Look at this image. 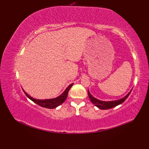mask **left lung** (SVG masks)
Instances as JSON below:
<instances>
[{
  "label": "left lung",
  "mask_w": 149,
  "mask_h": 149,
  "mask_svg": "<svg viewBox=\"0 0 149 149\" xmlns=\"http://www.w3.org/2000/svg\"><path fill=\"white\" fill-rule=\"evenodd\" d=\"M131 91L125 97L120 99V100L112 101H103L99 100L93 97L91 94H90L89 90L88 91V96L90 99V101L92 102L93 104H94L96 107L100 108L101 109H111V108L117 106H118L120 104L123 103V102H124V101L126 100V99L128 97Z\"/></svg>",
  "instance_id": "1"
}]
</instances>
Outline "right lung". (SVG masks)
<instances>
[{"label":"right lung","instance_id":"add662e5","mask_svg":"<svg viewBox=\"0 0 149 149\" xmlns=\"http://www.w3.org/2000/svg\"><path fill=\"white\" fill-rule=\"evenodd\" d=\"M73 84L72 83L70 85H69L67 87V88L65 89V91L60 96H59L56 98L49 99V100H36V99H34L32 97L30 96L29 94L24 91V89H23L25 95L27 96L30 100L33 101L36 104H37L38 105L42 106L43 107L48 108V109H53V108H55L58 106H59L61 104L64 102V101L66 100V99L67 97L69 90L70 89L72 86H73Z\"/></svg>","mask_w":149,"mask_h":149}]
</instances>
